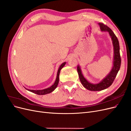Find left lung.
<instances>
[{
    "instance_id": "obj_1",
    "label": "left lung",
    "mask_w": 131,
    "mask_h": 131,
    "mask_svg": "<svg viewBox=\"0 0 131 131\" xmlns=\"http://www.w3.org/2000/svg\"><path fill=\"white\" fill-rule=\"evenodd\" d=\"M99 25L100 26V28L102 31H108L110 36L112 38L113 44L114 46V61H113V67L110 72L107 75L105 78L98 84H93L89 82L84 77L82 74L80 67L78 66L77 70L79 74V79L81 82L82 85L85 88L90 91H101L106 89L110 86L112 85L115 79L117 74L120 70L121 66V57L120 54V46L118 40L112 30L106 25H104L103 23H99Z\"/></svg>"
}]
</instances>
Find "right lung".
Masks as SVG:
<instances>
[{
    "label": "right lung",
    "mask_w": 131,
    "mask_h": 131,
    "mask_svg": "<svg viewBox=\"0 0 131 131\" xmlns=\"http://www.w3.org/2000/svg\"><path fill=\"white\" fill-rule=\"evenodd\" d=\"M66 62L63 63L60 66V67H59V69L58 70V72H57V78L56 79V81H55L54 84L51 86L50 88L46 89H43V90H28L27 89V90H28L29 91H30V92L34 93L37 94L38 95H44L47 93H50L51 92H52L54 90V89L57 88V86L59 82V73H60V71L62 69V68L64 67L66 64Z\"/></svg>",
    "instance_id": "obj_1"
}]
</instances>
